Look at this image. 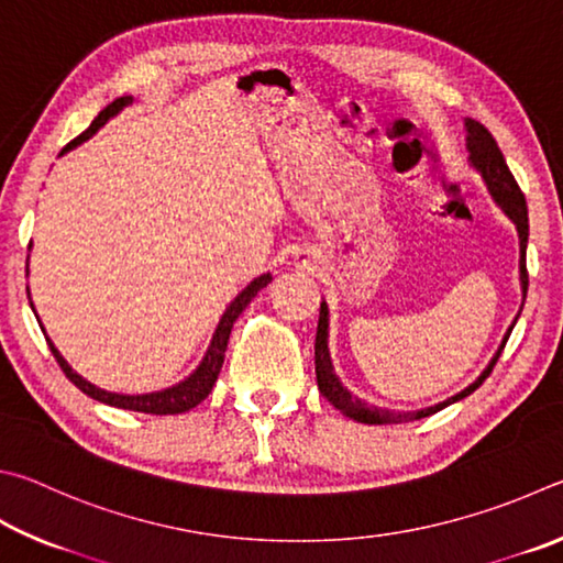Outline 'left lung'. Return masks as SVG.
<instances>
[{"mask_svg":"<svg viewBox=\"0 0 563 563\" xmlns=\"http://www.w3.org/2000/svg\"><path fill=\"white\" fill-rule=\"evenodd\" d=\"M467 128V151H470V165L475 167V170L482 175V180L487 183V190L489 195L495 197V202L501 207V212H505L511 222L517 224V232H519V282H521V297L527 299V287H529V274H527V242H529V214H527V200H525V192L519 190V185L515 180V175L509 173L505 155H501L499 145L492 133L487 131L485 125L472 121L467 118L465 121ZM521 313V311H519ZM517 323V319H515ZM515 323H511L505 341H501L499 351L495 353V358L489 361V366L482 371V376L470 383L465 390H460L457 396H452L448 400L438 402V406H430V408H422V410H386V408H378V406H368L366 400H361L356 396H351V393L343 388V383L339 380L336 373H333L331 366V353H329V307L327 301H321V311H319V329H317V346H313V361H317V383H319V390L321 396L327 398L333 408H339L343 416L353 418L356 422H366V426H393V422H410V420H420V418H428L432 412H438L442 408L452 406V402H457L462 398H467L470 393H475L485 378L495 368L497 358L501 356V349H505V343L509 339L511 329H515Z\"/></svg>","mask_w":563,"mask_h":563,"instance_id":"8db88e82","label":"left lung"}]
</instances>
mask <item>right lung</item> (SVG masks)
<instances>
[{
	"label": "right lung",
	"instance_id": "right-lung-1",
	"mask_svg": "<svg viewBox=\"0 0 563 563\" xmlns=\"http://www.w3.org/2000/svg\"><path fill=\"white\" fill-rule=\"evenodd\" d=\"M128 103H133V96H121V98H115L113 103H108L103 111L93 118V123L88 125L81 135L74 137V141L64 147L62 155L68 153V151H74L76 145H81L84 141H88V137L96 135L98 128H103L108 121H111L113 115L121 113ZM29 246H32V244H29ZM26 274H29V260H26ZM269 282H272V274H262V276H256L254 282L246 284V287L240 294H236L234 301L224 309L220 323H217L210 346H207L205 358L200 361V366H197L190 373V376H187L180 383H175V386H170V388L155 390V393H143V396H123V393H108L103 388H96L93 383H88L86 378L78 376V373L71 366H68L66 358L62 356V353H58V349L54 346L52 339H48L46 333H44V336H46L48 349H52V353H54L56 363L66 373V378L71 380L78 390H84L86 396H91L93 400H101V402H106V406L123 408V410L151 412V416H177V412H187V410H192L195 406H200V402L207 396H210L214 380H217V376H220V371H222L227 341H230V333H232V327H234L236 317H240V313L246 309V303H250L256 297V291H262ZM29 303H32V299H29ZM32 309H34V303H32ZM38 327H42V323H38Z\"/></svg>",
	"mask_w": 563,
	"mask_h": 563
}]
</instances>
